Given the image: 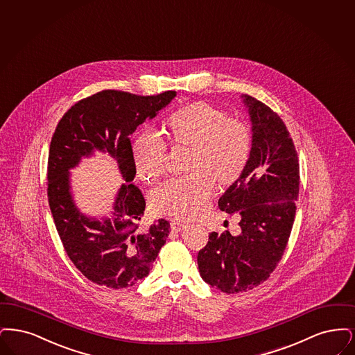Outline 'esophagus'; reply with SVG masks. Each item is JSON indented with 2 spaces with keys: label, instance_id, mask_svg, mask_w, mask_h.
Segmentation results:
<instances>
[{
  "label": "esophagus",
  "instance_id": "34e87169",
  "mask_svg": "<svg viewBox=\"0 0 355 355\" xmlns=\"http://www.w3.org/2000/svg\"><path fill=\"white\" fill-rule=\"evenodd\" d=\"M185 228H187V224L182 223V221H178V220L171 221V230L173 232L184 231Z\"/></svg>",
  "mask_w": 355,
  "mask_h": 355
}]
</instances>
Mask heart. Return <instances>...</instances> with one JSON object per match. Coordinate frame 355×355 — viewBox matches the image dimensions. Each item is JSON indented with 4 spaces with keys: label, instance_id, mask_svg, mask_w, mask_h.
Segmentation results:
<instances>
[{
    "label": "heart",
    "instance_id": "obj_1",
    "mask_svg": "<svg viewBox=\"0 0 355 355\" xmlns=\"http://www.w3.org/2000/svg\"><path fill=\"white\" fill-rule=\"evenodd\" d=\"M166 135L175 148L188 151L183 166L187 175L157 188L151 207L156 215L192 220L208 207L214 184L225 188L240 179L252 154V131L227 111L196 101L171 114ZM132 155L143 182L155 183L166 173L167 147L154 132L139 135Z\"/></svg>",
    "mask_w": 355,
    "mask_h": 355
}]
</instances>
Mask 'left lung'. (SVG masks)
Wrapping results in <instances>:
<instances>
[{
	"label": "left lung",
	"mask_w": 355,
	"mask_h": 355,
	"mask_svg": "<svg viewBox=\"0 0 355 355\" xmlns=\"http://www.w3.org/2000/svg\"><path fill=\"white\" fill-rule=\"evenodd\" d=\"M253 123V146L247 168L225 191L218 208L240 215L241 232L209 233L198 254L200 276L224 293L248 292L276 269L295 216L300 163L293 139L282 119L259 99L245 95Z\"/></svg>",
	"instance_id": "left-lung-1"
}]
</instances>
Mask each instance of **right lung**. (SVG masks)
Returning <instances> with one entry per match:
<instances>
[{
	"instance_id": "right-lung-1",
	"label": "right lung",
	"mask_w": 355,
	"mask_h": 355,
	"mask_svg": "<svg viewBox=\"0 0 355 355\" xmlns=\"http://www.w3.org/2000/svg\"><path fill=\"white\" fill-rule=\"evenodd\" d=\"M175 95L176 92L137 95L103 90L69 108L53 134L47 160L50 211L69 259L96 285L122 289L146 277L170 233V223L163 218L146 231L139 230L146 200L131 183L137 172L130 135ZM94 149L111 154L126 182L111 219L80 216L68 192V170Z\"/></svg>"
}]
</instances>
